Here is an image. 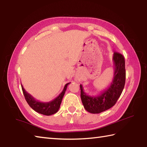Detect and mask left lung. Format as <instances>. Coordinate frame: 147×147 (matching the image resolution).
<instances>
[{"instance_id":"left-lung-1","label":"left lung","mask_w":147,"mask_h":147,"mask_svg":"<svg viewBox=\"0 0 147 147\" xmlns=\"http://www.w3.org/2000/svg\"><path fill=\"white\" fill-rule=\"evenodd\" d=\"M113 79L110 86L97 96H90L84 92L82 85H80V97L87 111L97 114L112 107L121 94L125 84L126 70L124 57L118 52H114Z\"/></svg>"}]
</instances>
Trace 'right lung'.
Masks as SVG:
<instances>
[{
	"instance_id": "obj_1",
	"label": "right lung",
	"mask_w": 147,
	"mask_h": 147,
	"mask_svg": "<svg viewBox=\"0 0 147 147\" xmlns=\"http://www.w3.org/2000/svg\"><path fill=\"white\" fill-rule=\"evenodd\" d=\"M69 84H70V82L65 84L62 92L59 94V96L57 97L56 98L54 99L53 100L50 101V102H40V101H39L38 100H36L31 94H29L25 90L22 84L21 87L25 99L26 100L29 106H30L32 109L34 110L36 112L40 113L41 115H43L50 116L53 115L55 113H56L58 111V109H59L60 104L61 103V100H62L63 96L65 93V91L67 90V86Z\"/></svg>"
}]
</instances>
